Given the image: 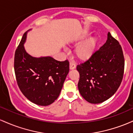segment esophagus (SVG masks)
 Masks as SVG:
<instances>
[{
  "mask_svg": "<svg viewBox=\"0 0 133 133\" xmlns=\"http://www.w3.org/2000/svg\"><path fill=\"white\" fill-rule=\"evenodd\" d=\"M76 68V64L74 63H73V62H71L69 64V69L71 70H73L74 69Z\"/></svg>",
  "mask_w": 133,
  "mask_h": 133,
  "instance_id": "obj_1",
  "label": "esophagus"
}]
</instances>
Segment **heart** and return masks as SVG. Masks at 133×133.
Here are the masks:
<instances>
[{"instance_id": "1", "label": "heart", "mask_w": 133, "mask_h": 133, "mask_svg": "<svg viewBox=\"0 0 133 133\" xmlns=\"http://www.w3.org/2000/svg\"><path fill=\"white\" fill-rule=\"evenodd\" d=\"M90 34L91 33L89 32H84L77 37L71 39L69 42V44L72 45V44H78L81 43L87 37H89ZM97 42H98L97 38L94 36H92L77 45L74 52L76 57L81 61H86L90 59L95 52L97 45Z\"/></svg>"}]
</instances>
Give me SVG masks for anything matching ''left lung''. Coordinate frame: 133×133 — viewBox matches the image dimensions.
Listing matches in <instances>:
<instances>
[{
    "label": "left lung",
    "instance_id": "left-lung-1",
    "mask_svg": "<svg viewBox=\"0 0 133 133\" xmlns=\"http://www.w3.org/2000/svg\"><path fill=\"white\" fill-rule=\"evenodd\" d=\"M124 59L121 46L108 34L106 42L84 63L77 65L81 95L92 104L101 103L116 92L124 74Z\"/></svg>",
    "mask_w": 133,
    "mask_h": 133
}]
</instances>
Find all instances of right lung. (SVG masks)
Listing matches in <instances>:
<instances>
[{
    "label": "right lung",
    "mask_w": 133,
    "mask_h": 133,
    "mask_svg": "<svg viewBox=\"0 0 133 133\" xmlns=\"http://www.w3.org/2000/svg\"><path fill=\"white\" fill-rule=\"evenodd\" d=\"M23 35L14 57V70L21 92L32 103L48 106L57 99L69 71L68 61L51 56L36 57L25 51L27 32Z\"/></svg>",
    "instance_id": "obj_1"
}]
</instances>
